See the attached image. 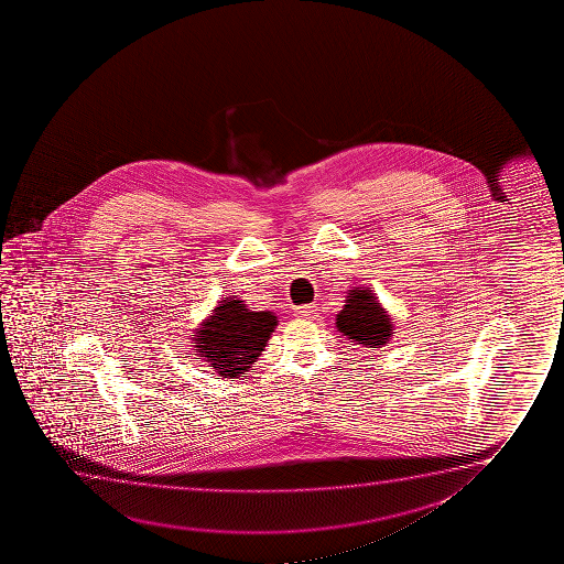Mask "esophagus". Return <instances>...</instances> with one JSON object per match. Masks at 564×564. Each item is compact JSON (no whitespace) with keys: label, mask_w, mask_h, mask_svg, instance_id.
Instances as JSON below:
<instances>
[{"label":"esophagus","mask_w":564,"mask_h":564,"mask_svg":"<svg viewBox=\"0 0 564 564\" xmlns=\"http://www.w3.org/2000/svg\"><path fill=\"white\" fill-rule=\"evenodd\" d=\"M294 316L302 317V319H314L317 316V306L316 304L299 306V308H294Z\"/></svg>","instance_id":"1"}]
</instances>
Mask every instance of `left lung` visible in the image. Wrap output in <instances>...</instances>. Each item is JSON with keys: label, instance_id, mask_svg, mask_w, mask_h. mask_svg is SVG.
<instances>
[{"label": "left lung", "instance_id": "left-lung-1", "mask_svg": "<svg viewBox=\"0 0 564 564\" xmlns=\"http://www.w3.org/2000/svg\"><path fill=\"white\" fill-rule=\"evenodd\" d=\"M337 329L347 335L348 339L356 340L358 345L379 348L391 337L393 322L376 301L370 289L358 286L350 291L345 308L340 310L337 316Z\"/></svg>", "mask_w": 564, "mask_h": 564}]
</instances>
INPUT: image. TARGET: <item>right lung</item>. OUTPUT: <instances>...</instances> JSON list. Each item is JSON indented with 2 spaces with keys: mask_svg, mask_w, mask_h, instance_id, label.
I'll list each match as a JSON object with an SVG mask.
<instances>
[{
  "mask_svg": "<svg viewBox=\"0 0 564 564\" xmlns=\"http://www.w3.org/2000/svg\"><path fill=\"white\" fill-rule=\"evenodd\" d=\"M278 325L271 312H250L242 301H224L196 333V350L221 378H239L262 355Z\"/></svg>",
  "mask_w": 564,
  "mask_h": 564,
  "instance_id": "obj_1",
  "label": "right lung"
}]
</instances>
